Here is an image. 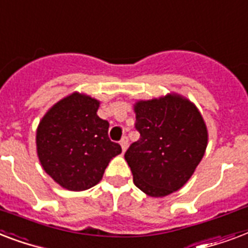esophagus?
<instances>
[{"instance_id":"esophagus-1","label":"esophagus","mask_w":248,"mask_h":248,"mask_svg":"<svg viewBox=\"0 0 248 248\" xmlns=\"http://www.w3.org/2000/svg\"><path fill=\"white\" fill-rule=\"evenodd\" d=\"M120 145H122L123 151H125V149L128 147V137H126V136H124V137L120 140Z\"/></svg>"}]
</instances>
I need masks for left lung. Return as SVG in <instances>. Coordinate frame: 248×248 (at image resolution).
Masks as SVG:
<instances>
[{"label": "left lung", "instance_id": "left-lung-1", "mask_svg": "<svg viewBox=\"0 0 248 248\" xmlns=\"http://www.w3.org/2000/svg\"><path fill=\"white\" fill-rule=\"evenodd\" d=\"M140 140L125 151L134 185L166 197L185 185L202 160L207 129L197 107L177 95L136 103Z\"/></svg>", "mask_w": 248, "mask_h": 248}]
</instances>
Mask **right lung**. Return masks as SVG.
I'll list each match as a JSON object with an SVG mask.
<instances>
[{
    "label": "right lung",
    "mask_w": 248,
    "mask_h": 248,
    "mask_svg": "<svg viewBox=\"0 0 248 248\" xmlns=\"http://www.w3.org/2000/svg\"><path fill=\"white\" fill-rule=\"evenodd\" d=\"M97 99L71 94L59 101L40 123L37 154L44 170L59 185L74 191L101 181L122 146L108 138V122L97 115Z\"/></svg>",
    "instance_id": "add662e5"
}]
</instances>
